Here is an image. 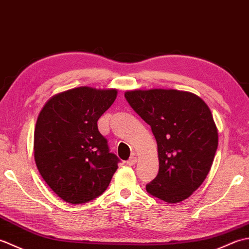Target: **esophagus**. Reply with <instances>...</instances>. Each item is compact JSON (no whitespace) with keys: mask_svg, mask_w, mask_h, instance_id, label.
I'll use <instances>...</instances> for the list:
<instances>
[{"mask_svg":"<svg viewBox=\"0 0 249 249\" xmlns=\"http://www.w3.org/2000/svg\"><path fill=\"white\" fill-rule=\"evenodd\" d=\"M136 162H137V158L135 156H131L129 160L126 161V163H127L128 166H135Z\"/></svg>","mask_w":249,"mask_h":249,"instance_id":"34e87169","label":"esophagus"}]
</instances>
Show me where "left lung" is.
<instances>
[{
    "label": "left lung",
    "mask_w": 249,
    "mask_h": 249,
    "mask_svg": "<svg viewBox=\"0 0 249 249\" xmlns=\"http://www.w3.org/2000/svg\"><path fill=\"white\" fill-rule=\"evenodd\" d=\"M125 98L157 142L160 170L146 192L168 203L187 199L208 176L218 145L208 105L178 89H135L125 92Z\"/></svg>",
    "instance_id": "1"
}]
</instances>
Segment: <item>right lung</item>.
Listing matches in <instances>:
<instances>
[{"mask_svg":"<svg viewBox=\"0 0 249 249\" xmlns=\"http://www.w3.org/2000/svg\"><path fill=\"white\" fill-rule=\"evenodd\" d=\"M118 91L80 87L52 96L41 109L34 131V158L49 187L71 204L102 195L120 160L110 153L97 121Z\"/></svg>","mask_w":249,"mask_h":249,"instance_id":"obj_1","label":"right lung"}]
</instances>
